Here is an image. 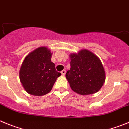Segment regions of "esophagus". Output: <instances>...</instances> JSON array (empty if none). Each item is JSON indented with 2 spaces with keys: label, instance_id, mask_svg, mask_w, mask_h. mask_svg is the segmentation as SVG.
I'll return each instance as SVG.
<instances>
[{
  "label": "esophagus",
  "instance_id": "esophagus-1",
  "mask_svg": "<svg viewBox=\"0 0 129 129\" xmlns=\"http://www.w3.org/2000/svg\"><path fill=\"white\" fill-rule=\"evenodd\" d=\"M61 73H62V75H63V76H64V75H66V70H63V71H62V72H61Z\"/></svg>",
  "mask_w": 129,
  "mask_h": 129
}]
</instances>
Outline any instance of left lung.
Here are the masks:
<instances>
[{"label": "left lung", "mask_w": 129, "mask_h": 129, "mask_svg": "<svg viewBox=\"0 0 129 129\" xmlns=\"http://www.w3.org/2000/svg\"><path fill=\"white\" fill-rule=\"evenodd\" d=\"M71 68L66 77L74 92L81 95L96 93L105 80V73L98 56L87 49L71 54Z\"/></svg>", "instance_id": "8db88e82"}]
</instances>
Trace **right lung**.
<instances>
[{
	"instance_id": "right-lung-1",
	"label": "right lung",
	"mask_w": 129,
	"mask_h": 129,
	"mask_svg": "<svg viewBox=\"0 0 129 129\" xmlns=\"http://www.w3.org/2000/svg\"><path fill=\"white\" fill-rule=\"evenodd\" d=\"M52 53L40 47L24 59L19 72L20 82L29 94L40 96L50 92L58 77L62 75L51 62Z\"/></svg>"
}]
</instances>
